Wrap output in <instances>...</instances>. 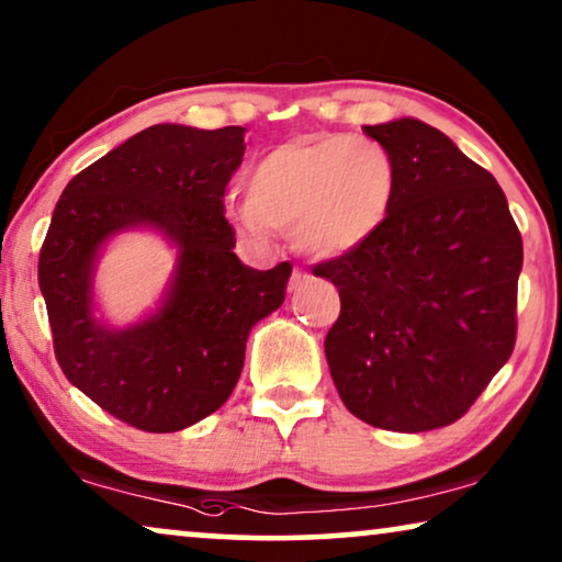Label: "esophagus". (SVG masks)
I'll return each instance as SVG.
<instances>
[{
    "instance_id": "obj_1",
    "label": "esophagus",
    "mask_w": 562,
    "mask_h": 562,
    "mask_svg": "<svg viewBox=\"0 0 562 562\" xmlns=\"http://www.w3.org/2000/svg\"><path fill=\"white\" fill-rule=\"evenodd\" d=\"M307 280V272H303V270H295L292 272V278H290V290H295L300 282H305Z\"/></svg>"
}]
</instances>
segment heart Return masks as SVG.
I'll use <instances>...</instances> for the list:
<instances>
[{"mask_svg": "<svg viewBox=\"0 0 562 562\" xmlns=\"http://www.w3.org/2000/svg\"><path fill=\"white\" fill-rule=\"evenodd\" d=\"M397 170L382 142L323 134L274 147L247 176V203L232 211L251 239L267 228L311 257H341L374 236L392 209Z\"/></svg>", "mask_w": 562, "mask_h": 562, "instance_id": "b5f03b06", "label": "heart"}]
</instances>
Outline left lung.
<instances>
[{
  "mask_svg": "<svg viewBox=\"0 0 562 562\" xmlns=\"http://www.w3.org/2000/svg\"><path fill=\"white\" fill-rule=\"evenodd\" d=\"M397 170L361 247L313 267L341 295L326 336L346 409L382 430L446 428L515 351L521 236L488 170L417 120L363 126Z\"/></svg>",
  "mask_w": 562,
  "mask_h": 562,
  "instance_id": "obj_1",
  "label": "left lung"
}]
</instances>
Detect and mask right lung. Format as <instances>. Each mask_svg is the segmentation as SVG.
<instances>
[{
  "mask_svg": "<svg viewBox=\"0 0 562 562\" xmlns=\"http://www.w3.org/2000/svg\"><path fill=\"white\" fill-rule=\"evenodd\" d=\"M244 126L155 124L78 172L47 228L37 280L63 374L132 428L176 432L203 420L239 382L247 336L278 311L292 267L241 265L224 216L244 157ZM155 225L179 244L171 295L126 331L90 315L92 259L109 235Z\"/></svg>",
  "mask_w": 562,
  "mask_h": 562,
  "instance_id": "right-lung-1",
  "label": "right lung"
}]
</instances>
